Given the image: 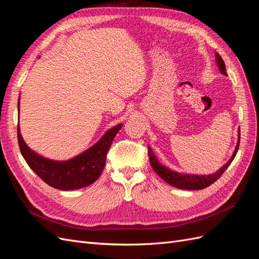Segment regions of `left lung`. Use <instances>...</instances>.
Returning a JSON list of instances; mask_svg holds the SVG:
<instances>
[{"mask_svg": "<svg viewBox=\"0 0 259 259\" xmlns=\"http://www.w3.org/2000/svg\"><path fill=\"white\" fill-rule=\"evenodd\" d=\"M216 55V62L217 66L219 68V71H221L223 74L227 75L226 73V66L223 58L221 57L219 54ZM240 145V130H239V139H238V144L236 149H234L233 154L229 161L227 162L223 167L219 168L217 171L213 174H208V175H195V174H183V173H178V171H175L173 169H170L166 166H164L163 164L159 162V160L156 159V156L152 152L151 148L148 147V154H149V160H150V164L154 171L158 174L164 182H166L168 185L174 186L178 189H185V190H201L204 189V188L210 186L213 183H215L216 180L223 175L224 171L228 168V166L233 161L234 156H236L238 149Z\"/></svg>", "mask_w": 259, "mask_h": 259, "instance_id": "left-lung-1", "label": "left lung"}]
</instances>
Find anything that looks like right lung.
Returning <instances> with one entry per match:
<instances>
[{
  "label": "right lung",
  "instance_id": "right-lung-1",
  "mask_svg": "<svg viewBox=\"0 0 259 259\" xmlns=\"http://www.w3.org/2000/svg\"><path fill=\"white\" fill-rule=\"evenodd\" d=\"M121 127L122 124H117L116 126L108 130L95 145L81 154L76 155L75 158L67 161H54L46 159L31 150L21 137L19 123L17 127V136L20 152L30 168L51 187L59 190L69 191L90 186L99 178L105 167L109 148H110L114 136Z\"/></svg>",
  "mask_w": 259,
  "mask_h": 259
}]
</instances>
